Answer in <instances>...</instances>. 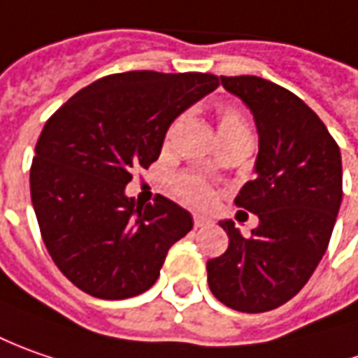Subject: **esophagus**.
<instances>
[{
    "mask_svg": "<svg viewBox=\"0 0 358 358\" xmlns=\"http://www.w3.org/2000/svg\"><path fill=\"white\" fill-rule=\"evenodd\" d=\"M208 224H210V220L206 216H200V214L194 216V226H196V228H203V226H208Z\"/></svg>",
    "mask_w": 358,
    "mask_h": 358,
    "instance_id": "esophagus-1",
    "label": "esophagus"
}]
</instances>
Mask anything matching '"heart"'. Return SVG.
<instances>
[{"label":"heart","mask_w":358,"mask_h":358,"mask_svg":"<svg viewBox=\"0 0 358 358\" xmlns=\"http://www.w3.org/2000/svg\"><path fill=\"white\" fill-rule=\"evenodd\" d=\"M182 122V118H178L170 132H174L176 127ZM217 136L222 142L236 141V138H252V130L245 117L241 115V110H238L236 106L222 105L217 108ZM176 192L182 200L186 202L196 203V206H203L210 202L212 192L206 186V182L196 176H182L176 182Z\"/></svg>","instance_id":"obj_1"}]
</instances>
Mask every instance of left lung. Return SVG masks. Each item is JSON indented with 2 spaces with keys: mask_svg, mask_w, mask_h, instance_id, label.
I'll list each match as a JSON object with an SVG mask.
<instances>
[{
  "mask_svg": "<svg viewBox=\"0 0 358 358\" xmlns=\"http://www.w3.org/2000/svg\"><path fill=\"white\" fill-rule=\"evenodd\" d=\"M252 110L259 152L255 178L236 203L259 217L250 238L222 220L229 245L210 259L208 285L241 313H264L295 297L323 259L343 200L337 142L299 96L253 75L220 77Z\"/></svg>",
  "mask_w": 358,
  "mask_h": 358,
  "instance_id": "left-lung-1",
  "label": "left lung"
}]
</instances>
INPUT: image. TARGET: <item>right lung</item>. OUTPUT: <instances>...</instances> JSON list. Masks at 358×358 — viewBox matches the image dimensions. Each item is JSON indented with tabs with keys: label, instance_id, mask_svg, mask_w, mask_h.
I'll return each mask as SVG.
<instances>
[{
	"label": "right lung",
	"instance_id": "1",
	"mask_svg": "<svg viewBox=\"0 0 358 358\" xmlns=\"http://www.w3.org/2000/svg\"><path fill=\"white\" fill-rule=\"evenodd\" d=\"M217 85L208 73H115L47 120L29 174L33 210L47 252L80 291L117 301L156 283L194 220L164 196L129 198L130 170L158 160L170 124Z\"/></svg>",
	"mask_w": 358,
	"mask_h": 358
}]
</instances>
